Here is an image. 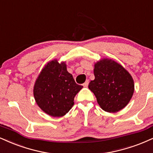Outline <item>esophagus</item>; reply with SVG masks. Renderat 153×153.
I'll list each match as a JSON object with an SVG mask.
<instances>
[{"label":"esophagus","instance_id":"1","mask_svg":"<svg viewBox=\"0 0 153 153\" xmlns=\"http://www.w3.org/2000/svg\"><path fill=\"white\" fill-rule=\"evenodd\" d=\"M88 83H89V81H88V80H86V81L84 82V83H83V85H83L85 88H86V87H88Z\"/></svg>","mask_w":153,"mask_h":153}]
</instances>
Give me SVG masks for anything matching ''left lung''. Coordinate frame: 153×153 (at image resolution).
<instances>
[{"label": "left lung", "mask_w": 153, "mask_h": 153, "mask_svg": "<svg viewBox=\"0 0 153 153\" xmlns=\"http://www.w3.org/2000/svg\"><path fill=\"white\" fill-rule=\"evenodd\" d=\"M94 75L88 88L102 110L116 113L129 103L135 85L131 75L123 66L112 59L102 58L95 63Z\"/></svg>", "instance_id": "8db88e82"}]
</instances>
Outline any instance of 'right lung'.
Masks as SVG:
<instances>
[{"label":"right lung","instance_id":"obj_1","mask_svg":"<svg viewBox=\"0 0 153 153\" xmlns=\"http://www.w3.org/2000/svg\"><path fill=\"white\" fill-rule=\"evenodd\" d=\"M82 88L67 71L65 62L49 61L38 75L33 87L37 105L52 117H62L74 105V97Z\"/></svg>","mask_w":153,"mask_h":153}]
</instances>
